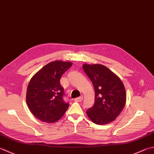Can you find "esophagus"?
Returning <instances> with one entry per match:
<instances>
[{"mask_svg": "<svg viewBox=\"0 0 154 154\" xmlns=\"http://www.w3.org/2000/svg\"><path fill=\"white\" fill-rule=\"evenodd\" d=\"M83 97H82V96H80L79 97H77V98H75V101H76V102H81V101H82V100H83Z\"/></svg>", "mask_w": 154, "mask_h": 154, "instance_id": "esophagus-1", "label": "esophagus"}]
</instances>
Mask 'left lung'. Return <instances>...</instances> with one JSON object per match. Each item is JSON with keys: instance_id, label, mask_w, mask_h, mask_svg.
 I'll use <instances>...</instances> for the list:
<instances>
[{"instance_id": "1", "label": "left lung", "mask_w": 154, "mask_h": 154, "mask_svg": "<svg viewBox=\"0 0 154 154\" xmlns=\"http://www.w3.org/2000/svg\"><path fill=\"white\" fill-rule=\"evenodd\" d=\"M83 69L95 89V103L87 111L91 121L98 125L112 122L121 113L126 103L125 87L119 77L105 66L83 64Z\"/></svg>"}]
</instances>
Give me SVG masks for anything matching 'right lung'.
Listing matches in <instances>:
<instances>
[{
    "mask_svg": "<svg viewBox=\"0 0 154 154\" xmlns=\"http://www.w3.org/2000/svg\"><path fill=\"white\" fill-rule=\"evenodd\" d=\"M72 65L70 61H52L30 80L26 95L27 106L32 115L41 122H56L67 110L69 104L63 99L64 90L60 79Z\"/></svg>",
    "mask_w": 154,
    "mask_h": 154,
    "instance_id": "obj_1",
    "label": "right lung"
}]
</instances>
